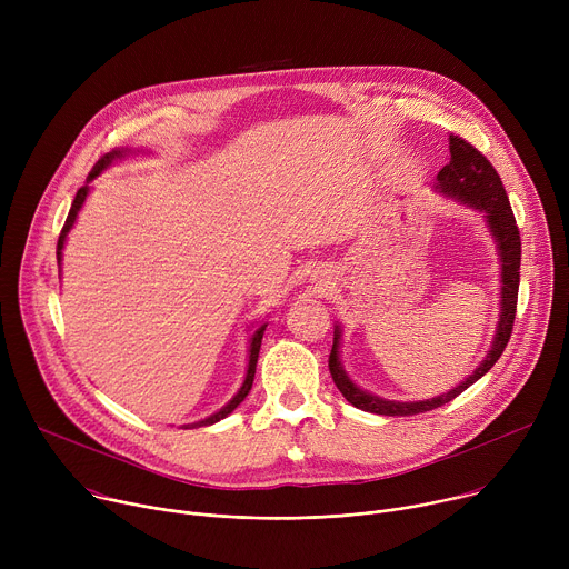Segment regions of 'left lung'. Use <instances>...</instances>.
<instances>
[{
	"instance_id": "left-lung-1",
	"label": "left lung",
	"mask_w": 569,
	"mask_h": 569,
	"mask_svg": "<svg viewBox=\"0 0 569 569\" xmlns=\"http://www.w3.org/2000/svg\"><path fill=\"white\" fill-rule=\"evenodd\" d=\"M435 191L441 193L443 198H452L459 204H466L468 209L479 211L486 222V229H489L496 242V250L500 257V319L496 323V336L491 340V349L486 351L479 367L459 385H455L452 389L435 398L402 402V400L380 398L351 380V376L345 371V365L340 360L342 327L338 321L333 329V349L329 358V369L342 396L353 405V408L362 412L382 415V417H412V415L441 408V405L450 402L463 389L477 382L483 373H489V369L500 360L511 338L516 303H518V286H520V231H518V224L498 171L477 148H472L461 137L450 134V161L435 178Z\"/></svg>"
}]
</instances>
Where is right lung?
Returning a JSON list of instances; mask_svg holds the SVG:
<instances>
[{"mask_svg": "<svg viewBox=\"0 0 569 569\" xmlns=\"http://www.w3.org/2000/svg\"><path fill=\"white\" fill-rule=\"evenodd\" d=\"M150 150H143V148H117V150H112V152H108L106 157H101L99 161H97V167L92 169V173L88 176V182H86V187H80L78 189V193H76V198H73V202H71V209H69V216H67V220H64V227H62V231H60V238H58V248H56V257H58V268H60V263H62V250H64V242H67V233L71 231V227H73V222H76V218H78V213H80V209H83V204H86V200H88V196H90V182L92 180H97L108 167H112L114 161H121V159H126V157H132V154H148ZM266 327L268 323H261V327L252 333V338H250V347H248V369H246V378H242V385H240V389L233 393V398L227 402V405H222V408L218 410V412H213L211 417H207V419H200V421H196V423H187V426H182V428H204V426H213V423H218L220 419H224V417H229L238 405L246 400V396L250 393V389H252V382H254V373H257V360H259V351H261V340H263V331H266Z\"/></svg>", "mask_w": 569, "mask_h": 569, "instance_id": "right-lung-1", "label": "right lung"}]
</instances>
